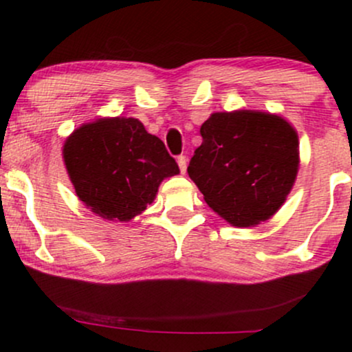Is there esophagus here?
<instances>
[{"instance_id":"34e87169","label":"esophagus","mask_w":352,"mask_h":352,"mask_svg":"<svg viewBox=\"0 0 352 352\" xmlns=\"http://www.w3.org/2000/svg\"><path fill=\"white\" fill-rule=\"evenodd\" d=\"M177 164H179L180 172H182V173H185V170H187V157H185V155H180L179 159H177Z\"/></svg>"}]
</instances>
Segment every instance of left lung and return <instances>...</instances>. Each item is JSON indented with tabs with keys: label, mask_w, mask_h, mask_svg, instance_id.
Masks as SVG:
<instances>
[{
	"label": "left lung",
	"mask_w": 352,
	"mask_h": 352,
	"mask_svg": "<svg viewBox=\"0 0 352 352\" xmlns=\"http://www.w3.org/2000/svg\"><path fill=\"white\" fill-rule=\"evenodd\" d=\"M200 135L187 172L208 207L238 228L270 220L300 168L296 129L281 116L238 109L213 112Z\"/></svg>",
	"instance_id": "obj_1"
}]
</instances>
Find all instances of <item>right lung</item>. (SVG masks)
I'll list each match as a JSON object with an SVG mask.
<instances>
[{"label":"right lung","instance_id":"1","mask_svg":"<svg viewBox=\"0 0 352 352\" xmlns=\"http://www.w3.org/2000/svg\"><path fill=\"white\" fill-rule=\"evenodd\" d=\"M63 160L79 200L111 221L140 215L162 180L180 173L162 140L134 117L82 124L64 140Z\"/></svg>","mask_w":352,"mask_h":352}]
</instances>
